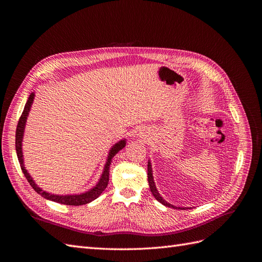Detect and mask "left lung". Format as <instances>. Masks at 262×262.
<instances>
[{
  "label": "left lung",
  "mask_w": 262,
  "mask_h": 262,
  "mask_svg": "<svg viewBox=\"0 0 262 262\" xmlns=\"http://www.w3.org/2000/svg\"><path fill=\"white\" fill-rule=\"evenodd\" d=\"M147 179H148V185H149L150 192L153 193V195L155 196V199H156L158 202H161L162 204L166 205V207H168V208H172V209H181V208H177V207H175V205H172V204L168 203L167 201H165V200L163 199V198L161 196V194L158 193L157 189H156V187H155V182H154V179H153V173H152V165H150V162H148V163H147ZM182 209H185V208H182Z\"/></svg>",
  "instance_id": "8db88e82"
}]
</instances>
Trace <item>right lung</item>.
I'll return each mask as SVG.
<instances>
[{
    "instance_id": "1",
    "label": "right lung",
    "mask_w": 262,
    "mask_h": 262,
    "mask_svg": "<svg viewBox=\"0 0 262 262\" xmlns=\"http://www.w3.org/2000/svg\"><path fill=\"white\" fill-rule=\"evenodd\" d=\"M35 98V94L31 93L28 97V100L25 105V108H24V112L19 118V121L17 123V128H16V136H15V147H16V153H17V157H18V162L20 164V168L21 171L24 172V175H25L26 179L28 180L29 185L33 187V189L37 193L40 194L41 196H43L45 199H48L54 202H58L61 204H67V205H83V204H87L92 202L93 200L97 199V198L101 194V192L104 191L106 189V187L108 186V181H109V167H110V164H112V160L113 157L119 152V150L122 149L125 146V140H121L119 141L118 143H116L112 149H110V152L108 154V158H107V162L105 165V168L104 171H102V175L99 179V181L97 182V185L95 186L93 189H91L90 191L84 192L82 194H67V195H58V194H51L43 191L42 189L39 188L36 184L35 181L33 180V178L30 177L29 173L27 172L25 166H24V161H23V152H21V141H23V137H24V129H25V124H26V120H27V117H28V113L30 110L31 105H33V101Z\"/></svg>"
}]
</instances>
